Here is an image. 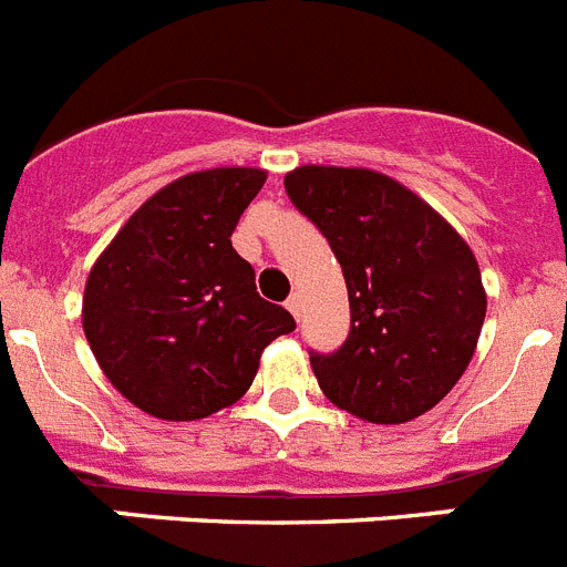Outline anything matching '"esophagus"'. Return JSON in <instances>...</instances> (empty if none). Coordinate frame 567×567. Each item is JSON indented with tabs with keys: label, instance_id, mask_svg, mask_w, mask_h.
<instances>
[{
	"label": "esophagus",
	"instance_id": "obj_1",
	"mask_svg": "<svg viewBox=\"0 0 567 567\" xmlns=\"http://www.w3.org/2000/svg\"><path fill=\"white\" fill-rule=\"evenodd\" d=\"M287 309L295 315V318H298V315H300V295H289Z\"/></svg>",
	"mask_w": 567,
	"mask_h": 567
}]
</instances>
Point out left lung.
Here are the masks:
<instances>
[{
  "instance_id": "left-lung-1",
  "label": "left lung",
  "mask_w": 567,
  "mask_h": 567,
  "mask_svg": "<svg viewBox=\"0 0 567 567\" xmlns=\"http://www.w3.org/2000/svg\"><path fill=\"white\" fill-rule=\"evenodd\" d=\"M289 202L329 240L352 327L309 352L334 405L369 423H405L452 392L485 320L474 252L412 189L372 169L298 167Z\"/></svg>"
}]
</instances>
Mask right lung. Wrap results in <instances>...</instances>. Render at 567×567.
<instances>
[{
	"instance_id": "obj_1",
	"label": "right lung",
	"mask_w": 567,
	"mask_h": 567,
	"mask_svg": "<svg viewBox=\"0 0 567 567\" xmlns=\"http://www.w3.org/2000/svg\"><path fill=\"white\" fill-rule=\"evenodd\" d=\"M264 169L184 175L135 209L84 287L82 323L110 383L162 420L209 417L252 385L260 352L295 318L255 289L233 249Z\"/></svg>"
}]
</instances>
